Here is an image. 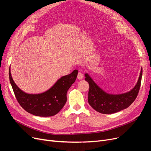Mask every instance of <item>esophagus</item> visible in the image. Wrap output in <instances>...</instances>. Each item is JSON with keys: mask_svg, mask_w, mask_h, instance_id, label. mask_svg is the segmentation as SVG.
Here are the masks:
<instances>
[{"mask_svg": "<svg viewBox=\"0 0 151 151\" xmlns=\"http://www.w3.org/2000/svg\"><path fill=\"white\" fill-rule=\"evenodd\" d=\"M83 74H82L81 72H79L78 74H77V79H78L79 80H81L83 79Z\"/></svg>", "mask_w": 151, "mask_h": 151, "instance_id": "obj_1", "label": "esophagus"}]
</instances>
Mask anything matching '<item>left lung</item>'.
<instances>
[{"label": "left lung", "mask_w": 151, "mask_h": 151, "mask_svg": "<svg viewBox=\"0 0 151 151\" xmlns=\"http://www.w3.org/2000/svg\"><path fill=\"white\" fill-rule=\"evenodd\" d=\"M142 69L135 86L128 92L113 94L105 92L86 73L85 80L89 84L88 102L96 111L103 114H112L126 109L133 103L138 95L140 87Z\"/></svg>", "instance_id": "8db88e82"}]
</instances>
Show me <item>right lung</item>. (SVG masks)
Masks as SVG:
<instances>
[{
  "label": "right lung",
  "mask_w": 151,
  "mask_h": 151,
  "mask_svg": "<svg viewBox=\"0 0 151 151\" xmlns=\"http://www.w3.org/2000/svg\"><path fill=\"white\" fill-rule=\"evenodd\" d=\"M78 70H74L70 74L58 79L47 91L38 94L24 92L14 81L9 71L10 83L18 103L22 108L32 115L47 117L56 115L67 101V93L77 78Z\"/></svg>",
  "instance_id": "obj_1"
}]
</instances>
